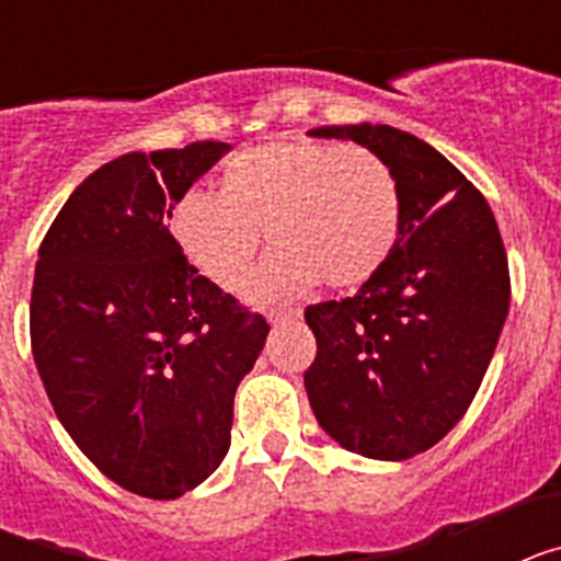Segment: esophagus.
<instances>
[{
	"label": "esophagus",
	"mask_w": 561,
	"mask_h": 561,
	"mask_svg": "<svg viewBox=\"0 0 561 561\" xmlns=\"http://www.w3.org/2000/svg\"><path fill=\"white\" fill-rule=\"evenodd\" d=\"M295 317H300V311H295V309H289V311H272L270 323L272 325H280V323H286V320H295Z\"/></svg>",
	"instance_id": "1"
}]
</instances>
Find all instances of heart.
<instances>
[{
    "instance_id": "1",
    "label": "heart",
    "mask_w": 561,
    "mask_h": 561,
    "mask_svg": "<svg viewBox=\"0 0 561 561\" xmlns=\"http://www.w3.org/2000/svg\"><path fill=\"white\" fill-rule=\"evenodd\" d=\"M187 261L236 291L250 275L264 230L277 244L250 284L257 306L325 284L359 286L388 264L401 236L393 168L362 148L275 140L236 153L225 191L191 187L171 213Z\"/></svg>"
}]
</instances>
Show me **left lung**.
Listing matches in <instances>:
<instances>
[{
  "label": "left lung",
  "instance_id": "left-lung-1",
  "mask_svg": "<svg viewBox=\"0 0 561 561\" xmlns=\"http://www.w3.org/2000/svg\"><path fill=\"white\" fill-rule=\"evenodd\" d=\"M393 168L401 236L354 297L309 306L306 393L348 453L408 460L463 419L503 331L512 280L492 207L430 142L393 126H323Z\"/></svg>",
  "mask_w": 561,
  "mask_h": 561
}]
</instances>
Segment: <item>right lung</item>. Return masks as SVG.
Returning a JSON list of instances; mask_svg holds the SVG:
<instances>
[{
    "mask_svg": "<svg viewBox=\"0 0 561 561\" xmlns=\"http://www.w3.org/2000/svg\"><path fill=\"white\" fill-rule=\"evenodd\" d=\"M230 151H131L72 191L38 247L30 342L72 440L128 492L176 500L230 449L232 399L270 325L199 275L168 230Z\"/></svg>",
    "mask_w": 561,
    "mask_h": 561,
    "instance_id": "add662e5",
    "label": "right lung"
}]
</instances>
